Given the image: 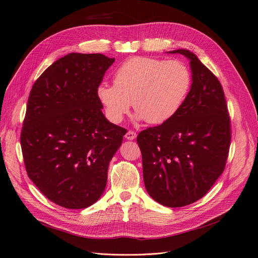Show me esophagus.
<instances>
[{
    "mask_svg": "<svg viewBox=\"0 0 258 258\" xmlns=\"http://www.w3.org/2000/svg\"><path fill=\"white\" fill-rule=\"evenodd\" d=\"M124 138H126L127 140H135L137 138V134L135 131H131L129 130L126 135H124Z\"/></svg>",
    "mask_w": 258,
    "mask_h": 258,
    "instance_id": "esophagus-1",
    "label": "esophagus"
}]
</instances>
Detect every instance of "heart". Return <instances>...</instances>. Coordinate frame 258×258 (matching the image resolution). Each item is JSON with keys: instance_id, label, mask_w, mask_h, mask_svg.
<instances>
[{"instance_id": "obj_1", "label": "heart", "mask_w": 258, "mask_h": 258, "mask_svg": "<svg viewBox=\"0 0 258 258\" xmlns=\"http://www.w3.org/2000/svg\"><path fill=\"white\" fill-rule=\"evenodd\" d=\"M191 82L190 70L182 61L134 57L116 70L114 85L98 86L97 98L114 123L123 119L132 102L137 120L160 124L178 112Z\"/></svg>"}]
</instances>
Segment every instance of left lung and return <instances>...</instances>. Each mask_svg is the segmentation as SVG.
I'll list each match as a JSON object with an SVG mask.
<instances>
[{"mask_svg": "<svg viewBox=\"0 0 258 258\" xmlns=\"http://www.w3.org/2000/svg\"><path fill=\"white\" fill-rule=\"evenodd\" d=\"M191 88L178 112L139 134L143 179L158 204L179 208L194 204L210 190L225 169L230 146V119L222 85L187 49Z\"/></svg>", "mask_w": 258, "mask_h": 258, "instance_id": "8db88e82", "label": "left lung"}]
</instances>
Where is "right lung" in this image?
I'll return each instance as SVG.
<instances>
[{
    "label": "right lung",
    "instance_id": "obj_1",
    "mask_svg": "<svg viewBox=\"0 0 258 258\" xmlns=\"http://www.w3.org/2000/svg\"><path fill=\"white\" fill-rule=\"evenodd\" d=\"M115 58L71 52L31 89L20 143L29 177L54 204L85 209L103 194L126 129L108 121L97 88Z\"/></svg>",
    "mask_w": 258,
    "mask_h": 258
}]
</instances>
